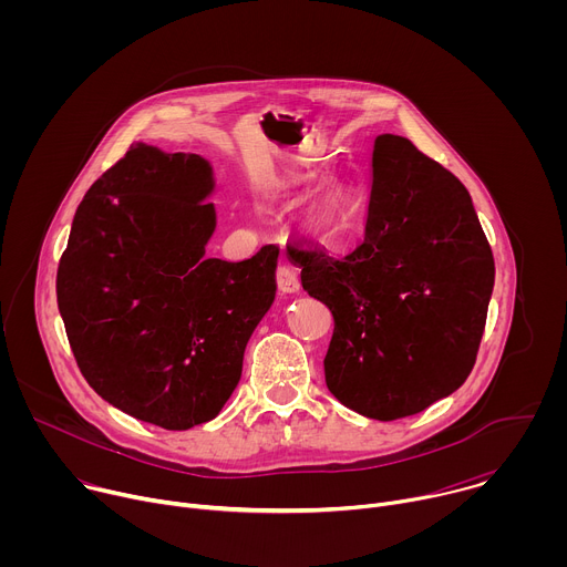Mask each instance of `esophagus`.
<instances>
[{
    "label": "esophagus",
    "mask_w": 567,
    "mask_h": 567,
    "mask_svg": "<svg viewBox=\"0 0 567 567\" xmlns=\"http://www.w3.org/2000/svg\"><path fill=\"white\" fill-rule=\"evenodd\" d=\"M276 280H278V289L282 293H298L300 291V280L293 267L289 265H280L276 271Z\"/></svg>",
    "instance_id": "obj_1"
}]
</instances>
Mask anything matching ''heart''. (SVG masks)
<instances>
[{
  "mask_svg": "<svg viewBox=\"0 0 567 567\" xmlns=\"http://www.w3.org/2000/svg\"><path fill=\"white\" fill-rule=\"evenodd\" d=\"M341 208V197L337 193H326L313 206H311V228L318 233L322 224H328Z\"/></svg>",
  "mask_w": 567,
  "mask_h": 567,
  "instance_id": "heart-1",
  "label": "heart"
}]
</instances>
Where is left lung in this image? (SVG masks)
Returning <instances> with one entry per match:
<instances>
[{
    "mask_svg": "<svg viewBox=\"0 0 567 567\" xmlns=\"http://www.w3.org/2000/svg\"><path fill=\"white\" fill-rule=\"evenodd\" d=\"M291 258L305 291L334 316L326 383L343 406L390 422L466 381L494 291V256L468 190L406 136L374 138L361 245L343 258L300 245Z\"/></svg>",
    "mask_w": 567,
    "mask_h": 567,
    "instance_id": "8db88e82",
    "label": "left lung"
}]
</instances>
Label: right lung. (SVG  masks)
<instances>
[{"label":"right lung","instance_id":"obj_1","mask_svg":"<svg viewBox=\"0 0 567 567\" xmlns=\"http://www.w3.org/2000/svg\"><path fill=\"white\" fill-rule=\"evenodd\" d=\"M213 193L208 158L141 143L80 202L58 267L80 372L114 409L166 431L219 415L278 289V247L206 258Z\"/></svg>","mask_w":567,"mask_h":567}]
</instances>
